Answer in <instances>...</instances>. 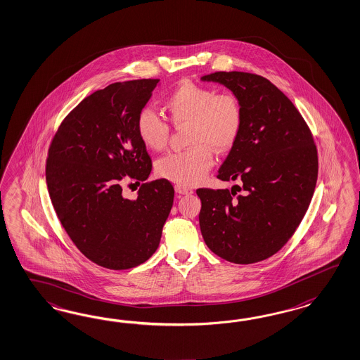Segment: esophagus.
I'll return each mask as SVG.
<instances>
[{"mask_svg":"<svg viewBox=\"0 0 360 360\" xmlns=\"http://www.w3.org/2000/svg\"><path fill=\"white\" fill-rule=\"evenodd\" d=\"M175 191L177 193H180V195H191V193H193V191L191 188H186L184 185L180 184L175 185Z\"/></svg>","mask_w":360,"mask_h":360,"instance_id":"esophagus-1","label":"esophagus"}]
</instances>
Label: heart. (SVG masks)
<instances>
[{"instance_id": "obj_1", "label": "heart", "mask_w": 360, "mask_h": 360, "mask_svg": "<svg viewBox=\"0 0 360 360\" xmlns=\"http://www.w3.org/2000/svg\"><path fill=\"white\" fill-rule=\"evenodd\" d=\"M165 109L176 126L189 124L188 143L192 147L162 156L158 174L180 185H195L205 179L218 153L231 148L243 124V109L234 93L186 82L176 86L165 100ZM136 131L147 147L165 150L171 124L154 109L144 108L136 118Z\"/></svg>"}]
</instances>
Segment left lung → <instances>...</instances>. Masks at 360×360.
Segmentation results:
<instances>
[{"mask_svg": "<svg viewBox=\"0 0 360 360\" xmlns=\"http://www.w3.org/2000/svg\"><path fill=\"white\" fill-rule=\"evenodd\" d=\"M202 80L236 94L243 124L217 175L240 185L195 191L201 234L227 262L257 263L280 251L305 216L319 176L317 147L296 106L266 77L233 71Z\"/></svg>", "mask_w": 360, "mask_h": 360, "instance_id": "left-lung-1", "label": "left lung"}]
</instances>
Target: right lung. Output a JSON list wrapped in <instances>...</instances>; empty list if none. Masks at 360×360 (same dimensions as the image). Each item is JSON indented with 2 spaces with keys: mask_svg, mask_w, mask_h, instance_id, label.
<instances>
[{
  "mask_svg": "<svg viewBox=\"0 0 360 360\" xmlns=\"http://www.w3.org/2000/svg\"><path fill=\"white\" fill-rule=\"evenodd\" d=\"M158 82H114L85 97L49 148L53 209L75 246L101 267L129 269L153 257L174 204L168 180L144 183L153 162L136 131L138 114ZM126 179L143 183L135 200L122 195Z\"/></svg>",
  "mask_w": 360,
  "mask_h": 360,
  "instance_id": "obj_1",
  "label": "right lung"
}]
</instances>
